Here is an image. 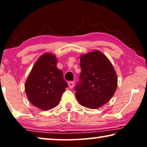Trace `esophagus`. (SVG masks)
I'll use <instances>...</instances> for the list:
<instances>
[{
    "mask_svg": "<svg viewBox=\"0 0 147 147\" xmlns=\"http://www.w3.org/2000/svg\"><path fill=\"white\" fill-rule=\"evenodd\" d=\"M68 86L70 88H73L74 86V82H68Z\"/></svg>",
    "mask_w": 147,
    "mask_h": 147,
    "instance_id": "esophagus-1",
    "label": "esophagus"
}]
</instances>
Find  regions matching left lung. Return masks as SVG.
<instances>
[{
  "mask_svg": "<svg viewBox=\"0 0 147 147\" xmlns=\"http://www.w3.org/2000/svg\"><path fill=\"white\" fill-rule=\"evenodd\" d=\"M80 82L75 88L76 96L82 106L98 108L115 93L118 78L111 62L100 51L80 55Z\"/></svg>",
  "mask_w": 147,
  "mask_h": 147,
  "instance_id": "obj_1",
  "label": "left lung"
}]
</instances>
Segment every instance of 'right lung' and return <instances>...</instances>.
Instances as JSON below:
<instances>
[{
  "label": "right lung",
  "instance_id": "add662e5",
  "mask_svg": "<svg viewBox=\"0 0 147 147\" xmlns=\"http://www.w3.org/2000/svg\"><path fill=\"white\" fill-rule=\"evenodd\" d=\"M55 55L45 53L35 62L27 80L25 90L31 103L39 109L47 110L58 105L68 85L63 72L57 67Z\"/></svg>",
  "mask_w": 147,
  "mask_h": 147
}]
</instances>
